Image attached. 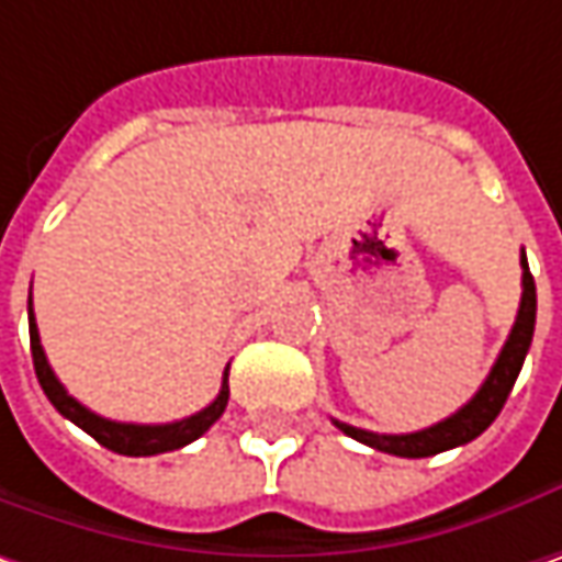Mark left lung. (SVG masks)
<instances>
[{"label":"left lung","instance_id":"1","mask_svg":"<svg viewBox=\"0 0 562 562\" xmlns=\"http://www.w3.org/2000/svg\"><path fill=\"white\" fill-rule=\"evenodd\" d=\"M535 311H538L535 277L528 270V260H525L522 251V302H519L516 324L509 329V339L497 355L487 380L481 383V390L456 415L425 427V430H415V434H374V430H361V427L346 425V422H333V425L339 427L342 434H349L358 443H364V447H374V450L390 452V456H403V459H425V456H437V452L475 440L477 434H484L487 427L494 425V418L501 415L503 403H506L513 383L522 371L525 355H528L531 336H535Z\"/></svg>","mask_w":562,"mask_h":562}]
</instances>
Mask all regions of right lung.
Segmentation results:
<instances>
[{"instance_id":"add662e5","label":"right lung","mask_w":562,"mask_h":562,"mask_svg":"<svg viewBox=\"0 0 562 562\" xmlns=\"http://www.w3.org/2000/svg\"><path fill=\"white\" fill-rule=\"evenodd\" d=\"M27 324H31L34 371H37V380L40 386H43V393H46V400L59 408V415H65L68 422H75L81 430H87L106 450L122 452V456H157V452L182 450L191 440H198L204 430H210V425L226 412V403H229V368H226V378H223V386H220V396L207 408H201L198 415L182 418V422H172V425H125V422H110L103 415H93L75 396H68V390L53 374V368L46 361V352L40 346L37 321H34V305L31 302H27Z\"/></svg>"}]
</instances>
